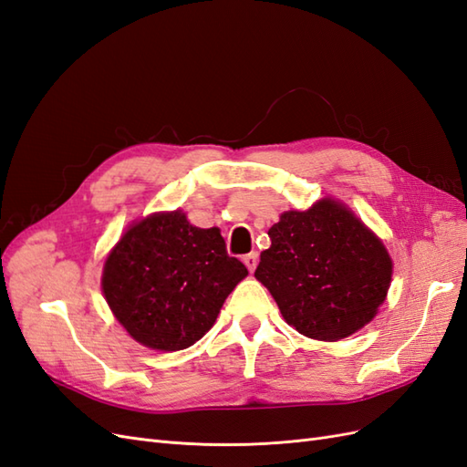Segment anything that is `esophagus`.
<instances>
[{
    "instance_id": "obj_1",
    "label": "esophagus",
    "mask_w": 467,
    "mask_h": 467,
    "mask_svg": "<svg viewBox=\"0 0 467 467\" xmlns=\"http://www.w3.org/2000/svg\"><path fill=\"white\" fill-rule=\"evenodd\" d=\"M244 263H245V266L249 268V271L253 273L257 268V263H259V255L257 253H249V255H245L244 257Z\"/></svg>"
}]
</instances>
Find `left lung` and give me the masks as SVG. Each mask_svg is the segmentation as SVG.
<instances>
[{
    "label": "left lung",
    "instance_id": "8db88e82",
    "mask_svg": "<svg viewBox=\"0 0 467 467\" xmlns=\"http://www.w3.org/2000/svg\"><path fill=\"white\" fill-rule=\"evenodd\" d=\"M255 271L296 331L338 341L372 321L391 282V259L366 225L331 199L290 210L268 230Z\"/></svg>",
    "mask_w": 467,
    "mask_h": 467
}]
</instances>
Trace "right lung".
<instances>
[{
	"label": "right lung",
	"mask_w": 467,
	"mask_h": 467,
	"mask_svg": "<svg viewBox=\"0 0 467 467\" xmlns=\"http://www.w3.org/2000/svg\"><path fill=\"white\" fill-rule=\"evenodd\" d=\"M245 276L218 228H196L175 210L148 216L120 237L105 261L103 292L138 343L182 350L204 337Z\"/></svg>",
	"instance_id": "obj_1"
}]
</instances>
